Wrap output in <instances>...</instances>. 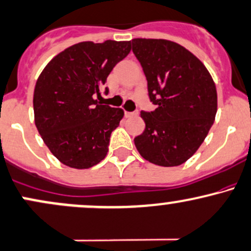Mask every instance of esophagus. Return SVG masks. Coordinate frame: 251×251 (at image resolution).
Listing matches in <instances>:
<instances>
[{
    "label": "esophagus",
    "instance_id": "34e87169",
    "mask_svg": "<svg viewBox=\"0 0 251 251\" xmlns=\"http://www.w3.org/2000/svg\"><path fill=\"white\" fill-rule=\"evenodd\" d=\"M136 115H137V113H134V112H126V111H125V117H126V118L136 117Z\"/></svg>",
    "mask_w": 251,
    "mask_h": 251
}]
</instances>
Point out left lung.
Here are the masks:
<instances>
[{"label": "left lung", "instance_id": "8db88e82", "mask_svg": "<svg viewBox=\"0 0 251 251\" xmlns=\"http://www.w3.org/2000/svg\"><path fill=\"white\" fill-rule=\"evenodd\" d=\"M131 45L157 107L140 112L145 130L134 145L150 163L180 166L197 152L213 125L216 84L201 60L180 44L137 38Z\"/></svg>", "mask_w": 251, "mask_h": 251}]
</instances>
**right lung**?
<instances>
[{"label": "right lung", "instance_id": "add662e5", "mask_svg": "<svg viewBox=\"0 0 251 251\" xmlns=\"http://www.w3.org/2000/svg\"><path fill=\"white\" fill-rule=\"evenodd\" d=\"M130 51L131 41H82L53 57L38 77L33 95L35 126L65 166L88 169L106 157L124 111L100 103L95 96L100 99L107 77Z\"/></svg>", "mask_w": 251, "mask_h": 251}]
</instances>
